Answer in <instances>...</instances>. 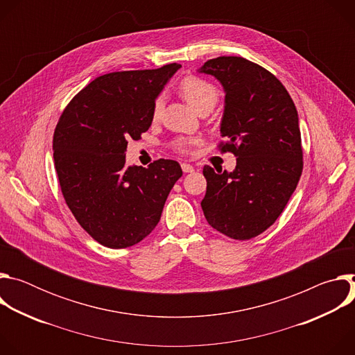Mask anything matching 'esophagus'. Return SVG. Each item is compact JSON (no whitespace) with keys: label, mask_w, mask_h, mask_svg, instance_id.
Segmentation results:
<instances>
[{"label":"esophagus","mask_w":355,"mask_h":355,"mask_svg":"<svg viewBox=\"0 0 355 355\" xmlns=\"http://www.w3.org/2000/svg\"><path fill=\"white\" fill-rule=\"evenodd\" d=\"M181 168H182L184 173H192L193 171V167L191 164H188V163H182Z\"/></svg>","instance_id":"1"}]
</instances>
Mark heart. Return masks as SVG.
Listing matches in <instances>:
<instances>
[{"instance_id":"heart-1","label":"heart","mask_w":355,"mask_h":355,"mask_svg":"<svg viewBox=\"0 0 355 355\" xmlns=\"http://www.w3.org/2000/svg\"><path fill=\"white\" fill-rule=\"evenodd\" d=\"M180 91L182 96L188 101V104L196 111L205 107L214 108L219 99V91L214 84L193 76L184 78V81L180 85ZM162 111H163V99L157 98L153 107V118L157 119L162 115ZM193 144H195L193 140H178L175 143V148L180 151V153H187Z\"/></svg>"}]
</instances>
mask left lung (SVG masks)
I'll return each instance as SVG.
<instances>
[{
  "instance_id": "1",
  "label": "left lung",
  "mask_w": 355,
  "mask_h": 355,
  "mask_svg": "<svg viewBox=\"0 0 355 355\" xmlns=\"http://www.w3.org/2000/svg\"><path fill=\"white\" fill-rule=\"evenodd\" d=\"M220 81L225 112L222 151L236 159L232 173L204 167L200 207L208 223L234 240L267 230L282 214L303 168L299 118L282 83L244 58L220 56L199 69Z\"/></svg>"
}]
</instances>
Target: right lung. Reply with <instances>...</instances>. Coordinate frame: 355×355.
<instances>
[{"mask_svg": "<svg viewBox=\"0 0 355 355\" xmlns=\"http://www.w3.org/2000/svg\"><path fill=\"white\" fill-rule=\"evenodd\" d=\"M180 67L96 77L58 122L53 159L62 193L80 226L105 247H130L148 236L182 175L174 160L125 166L128 140L150 128L156 98Z\"/></svg>", "mask_w": 355, "mask_h": 355, "instance_id": "1", "label": "right lung"}]
</instances>
